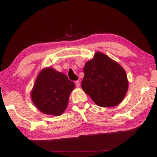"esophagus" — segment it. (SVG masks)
I'll return each mask as SVG.
<instances>
[{
    "instance_id": "34e87169",
    "label": "esophagus",
    "mask_w": 157,
    "mask_h": 157,
    "mask_svg": "<svg viewBox=\"0 0 157 157\" xmlns=\"http://www.w3.org/2000/svg\"><path fill=\"white\" fill-rule=\"evenodd\" d=\"M75 84H76V87H80V85H81V83H80V81H75Z\"/></svg>"
}]
</instances>
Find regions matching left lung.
<instances>
[{"label": "left lung", "mask_w": 157, "mask_h": 157, "mask_svg": "<svg viewBox=\"0 0 157 157\" xmlns=\"http://www.w3.org/2000/svg\"><path fill=\"white\" fill-rule=\"evenodd\" d=\"M81 88L96 105L102 107H115L126 96L128 81L125 69L101 52H96L93 59L83 67Z\"/></svg>", "instance_id": "obj_1"}]
</instances>
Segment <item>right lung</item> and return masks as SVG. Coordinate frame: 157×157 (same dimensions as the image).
Segmentation results:
<instances>
[{"mask_svg":"<svg viewBox=\"0 0 157 157\" xmlns=\"http://www.w3.org/2000/svg\"><path fill=\"white\" fill-rule=\"evenodd\" d=\"M75 83L69 81L66 74L52 67H45L36 78L31 99L43 114L60 116L68 106L69 95Z\"/></svg>","mask_w":157,"mask_h":157,"instance_id":"1","label":"right lung"}]
</instances>
